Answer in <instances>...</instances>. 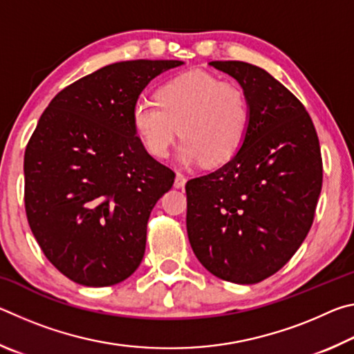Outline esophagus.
<instances>
[{
    "instance_id": "1",
    "label": "esophagus",
    "mask_w": 354,
    "mask_h": 354,
    "mask_svg": "<svg viewBox=\"0 0 354 354\" xmlns=\"http://www.w3.org/2000/svg\"><path fill=\"white\" fill-rule=\"evenodd\" d=\"M185 185V176L183 173H176V178H175V187L176 189H183Z\"/></svg>"
}]
</instances>
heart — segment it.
I'll return each instance as SVG.
<instances>
[{
    "instance_id": "heart-1",
    "label": "heart",
    "mask_w": 354,
    "mask_h": 354,
    "mask_svg": "<svg viewBox=\"0 0 354 354\" xmlns=\"http://www.w3.org/2000/svg\"><path fill=\"white\" fill-rule=\"evenodd\" d=\"M131 120L154 158H167L179 136L183 143L176 156L183 165L218 167L242 148L251 109L237 84L221 82L205 71H187L164 84L156 101L137 100Z\"/></svg>"
}]
</instances>
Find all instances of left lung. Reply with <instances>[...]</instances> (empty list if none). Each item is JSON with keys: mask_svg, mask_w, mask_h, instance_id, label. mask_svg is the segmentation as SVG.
Here are the masks:
<instances>
[{"mask_svg": "<svg viewBox=\"0 0 354 354\" xmlns=\"http://www.w3.org/2000/svg\"><path fill=\"white\" fill-rule=\"evenodd\" d=\"M209 65L241 84L251 120L234 158L185 184L187 236L207 272L254 284L283 268L310 230L323 178L319 137L304 106L266 70Z\"/></svg>", "mask_w": 354, "mask_h": 354, "instance_id": "left-lung-1", "label": "left lung"}]
</instances>
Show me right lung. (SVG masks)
<instances>
[{
  "instance_id": "1",
  "label": "right lung",
  "mask_w": 354,
  "mask_h": 354,
  "mask_svg": "<svg viewBox=\"0 0 354 354\" xmlns=\"http://www.w3.org/2000/svg\"><path fill=\"white\" fill-rule=\"evenodd\" d=\"M183 61L106 65L59 92L25 151L29 226L53 266L77 284L122 283L145 254L153 207L175 181L133 128L149 81Z\"/></svg>"
}]
</instances>
